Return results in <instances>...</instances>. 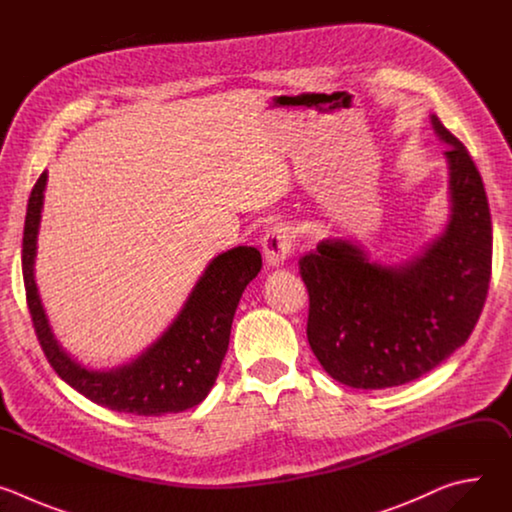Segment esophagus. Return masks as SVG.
<instances>
[{
  "label": "esophagus",
  "mask_w": 512,
  "mask_h": 512,
  "mask_svg": "<svg viewBox=\"0 0 512 512\" xmlns=\"http://www.w3.org/2000/svg\"><path fill=\"white\" fill-rule=\"evenodd\" d=\"M294 239H296L294 229H291L289 225H285V223L273 225L261 241L267 263L283 265V261L291 255V249H294Z\"/></svg>",
  "instance_id": "34e87169"
}]
</instances>
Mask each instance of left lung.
<instances>
[{
	"mask_svg": "<svg viewBox=\"0 0 512 512\" xmlns=\"http://www.w3.org/2000/svg\"><path fill=\"white\" fill-rule=\"evenodd\" d=\"M450 148L452 218L421 257L385 267L350 241H322L298 265L308 287V342L324 371L354 389L405 385L472 334L492 273L484 184L464 143L431 115Z\"/></svg>",
	"mask_w": 512,
	"mask_h": 512,
	"instance_id": "left-lung-1",
	"label": "left lung"
}]
</instances>
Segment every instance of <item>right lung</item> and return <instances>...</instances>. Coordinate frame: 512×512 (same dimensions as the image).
<instances>
[{
    "label": "right lung",
    "mask_w": 512,
    "mask_h": 512,
    "mask_svg": "<svg viewBox=\"0 0 512 512\" xmlns=\"http://www.w3.org/2000/svg\"><path fill=\"white\" fill-rule=\"evenodd\" d=\"M46 178L44 172L28 200L22 271L32 324L50 367L72 389L119 413L158 417L186 411L204 401L227 354L239 300L249 281L261 271V253L255 247H235L214 257L162 338L119 369L89 371L56 342L34 281Z\"/></svg>",
    "instance_id": "obj_1"
}]
</instances>
